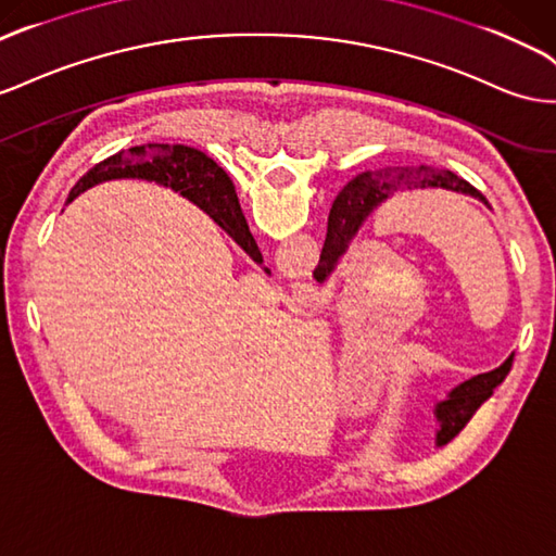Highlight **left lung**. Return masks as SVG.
<instances>
[{
	"label": "left lung",
	"instance_id": "1",
	"mask_svg": "<svg viewBox=\"0 0 556 556\" xmlns=\"http://www.w3.org/2000/svg\"><path fill=\"white\" fill-rule=\"evenodd\" d=\"M426 187H442L460 191L465 197L479 199L486 203V199L479 193L472 185L458 179L454 173H440L434 168L421 166V168H404V170H377V173H363L353 177L351 182L343 187V191L337 197L332 210H329V224H327V238L323 248V262L320 271L329 274L341 260V254L349 250V243L357 229L363 227L365 219L377 210L381 203H386L395 191L400 189H426ZM515 355H509L505 363L496 369L477 374V377L458 383L456 388L448 390L446 400L434 404V418H438V434H434V444L444 446L452 442L456 434L470 421L472 414L482 407L493 395V388L501 386L503 379L513 369Z\"/></svg>",
	"mask_w": 556,
	"mask_h": 556
}]
</instances>
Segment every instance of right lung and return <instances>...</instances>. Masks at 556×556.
Segmentation results:
<instances>
[{"label": "right lung", "instance_id": "1", "mask_svg": "<svg viewBox=\"0 0 556 556\" xmlns=\"http://www.w3.org/2000/svg\"><path fill=\"white\" fill-rule=\"evenodd\" d=\"M122 177H138L170 187L179 197L197 203L203 213L213 217L222 231L229 233L252 262L262 264V252L248 229L233 182L213 159H207L199 149L185 144L130 147L128 152L104 159L91 173H86L77 187L70 191V201L93 185Z\"/></svg>", "mask_w": 556, "mask_h": 556}]
</instances>
